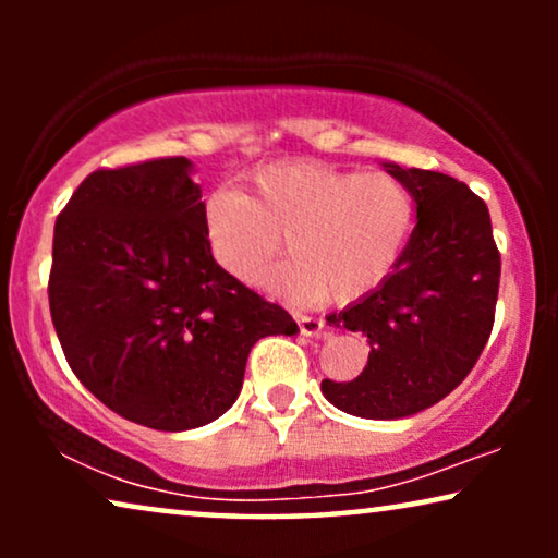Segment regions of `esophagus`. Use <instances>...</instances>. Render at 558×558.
<instances>
[{
    "instance_id": "esophagus-1",
    "label": "esophagus",
    "mask_w": 558,
    "mask_h": 558,
    "mask_svg": "<svg viewBox=\"0 0 558 558\" xmlns=\"http://www.w3.org/2000/svg\"><path fill=\"white\" fill-rule=\"evenodd\" d=\"M296 325H300L302 335H319L325 327L323 319L312 317V315H296Z\"/></svg>"
}]
</instances>
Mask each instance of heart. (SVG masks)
Segmentation results:
<instances>
[{
  "label": "heart",
  "mask_w": 558,
  "mask_h": 558,
  "mask_svg": "<svg viewBox=\"0 0 558 558\" xmlns=\"http://www.w3.org/2000/svg\"><path fill=\"white\" fill-rule=\"evenodd\" d=\"M411 226L414 201L393 174L317 159L264 167L251 195L220 190L205 205L213 256L235 279L254 281L288 241L293 262L258 281L300 302L348 304L376 292L399 264Z\"/></svg>",
  "instance_id": "b5f03b06"
}]
</instances>
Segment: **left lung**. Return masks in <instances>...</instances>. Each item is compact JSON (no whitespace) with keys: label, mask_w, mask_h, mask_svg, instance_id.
<instances>
[{"label":"left lung","mask_w":558,"mask_h":558,"mask_svg":"<svg viewBox=\"0 0 558 558\" xmlns=\"http://www.w3.org/2000/svg\"><path fill=\"white\" fill-rule=\"evenodd\" d=\"M384 170L407 185L416 226L391 277L327 315V325L368 338V365L319 386L361 418H403L452 393L490 338L500 281L490 213L464 182L393 162Z\"/></svg>","instance_id":"8db88e82"}]
</instances>
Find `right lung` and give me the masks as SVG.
<instances>
[{
    "label": "right lung",
    "instance_id": "1",
    "mask_svg": "<svg viewBox=\"0 0 558 558\" xmlns=\"http://www.w3.org/2000/svg\"><path fill=\"white\" fill-rule=\"evenodd\" d=\"M185 157L90 172L56 220L50 315L83 386L129 422L187 432L239 399L254 342L296 335L213 258Z\"/></svg>",
    "mask_w": 558,
    "mask_h": 558
}]
</instances>
